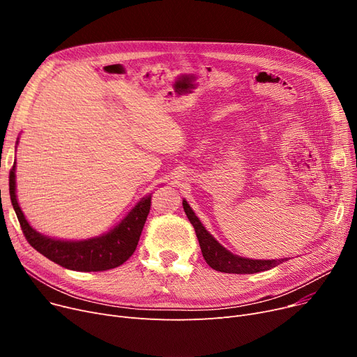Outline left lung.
Segmentation results:
<instances>
[{"label": "left lung", "mask_w": 357, "mask_h": 357, "mask_svg": "<svg viewBox=\"0 0 357 357\" xmlns=\"http://www.w3.org/2000/svg\"><path fill=\"white\" fill-rule=\"evenodd\" d=\"M182 205H183L186 217H188V220L191 221V224L195 229L202 256L213 269L224 273H257V272L269 271L282 264V261L288 260V257L278 259V260L276 259L260 260V259H249V257H241V256L233 255L230 250L221 246L220 243L207 231V229L204 227V224L195 215L194 210L190 207V204L186 202V199H182Z\"/></svg>", "instance_id": "1"}]
</instances>
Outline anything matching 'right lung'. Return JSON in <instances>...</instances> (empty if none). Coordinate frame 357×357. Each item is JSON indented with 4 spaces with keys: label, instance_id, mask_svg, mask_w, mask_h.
<instances>
[{
    "label": "right lung",
    "instance_id": "1",
    "mask_svg": "<svg viewBox=\"0 0 357 357\" xmlns=\"http://www.w3.org/2000/svg\"><path fill=\"white\" fill-rule=\"evenodd\" d=\"M10 198L31 248L54 264L78 272H100L123 265L137 248L152 202V194H147L117 226L104 234L84 240H62L39 233L26 220L15 194V163L10 172Z\"/></svg>",
    "mask_w": 357,
    "mask_h": 357
}]
</instances>
